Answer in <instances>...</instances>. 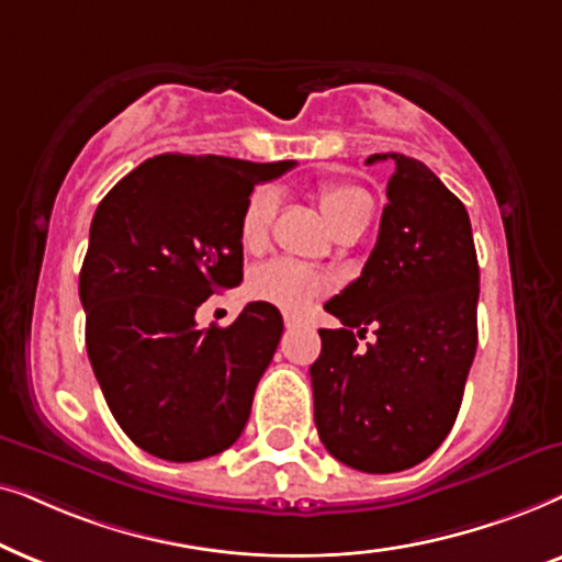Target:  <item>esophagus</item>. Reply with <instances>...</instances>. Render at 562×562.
I'll use <instances>...</instances> for the list:
<instances>
[{
	"instance_id": "obj_1",
	"label": "esophagus",
	"mask_w": 562,
	"mask_h": 562,
	"mask_svg": "<svg viewBox=\"0 0 562 562\" xmlns=\"http://www.w3.org/2000/svg\"><path fill=\"white\" fill-rule=\"evenodd\" d=\"M297 324H301V321H297L295 316H285V326H288V328H293V326H297Z\"/></svg>"
}]
</instances>
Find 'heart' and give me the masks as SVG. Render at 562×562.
I'll list each match as a JSON object with an SVG mask.
<instances>
[{"label":"heart","instance_id":"1","mask_svg":"<svg viewBox=\"0 0 562 562\" xmlns=\"http://www.w3.org/2000/svg\"><path fill=\"white\" fill-rule=\"evenodd\" d=\"M280 205V194L272 187H259L246 200L241 221H238V236L244 249L257 251L265 246L269 228ZM318 205L334 236L347 231H364L372 218V198L357 184H326L318 190ZM328 288L326 277L293 265L288 259H272L259 265L249 274V295L257 301L272 303L285 311H303L311 301Z\"/></svg>","mask_w":562,"mask_h":562}]
</instances>
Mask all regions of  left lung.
<instances>
[{"label":"left lung","instance_id":"8db88e82","mask_svg":"<svg viewBox=\"0 0 562 562\" xmlns=\"http://www.w3.org/2000/svg\"><path fill=\"white\" fill-rule=\"evenodd\" d=\"M395 161L378 244L362 274L324 308L344 328H321L311 364L321 442L362 473H398L429 458L458 418L477 347L473 228L460 203L424 161ZM376 328L359 352L358 335Z\"/></svg>","mask_w":562,"mask_h":562}]
</instances>
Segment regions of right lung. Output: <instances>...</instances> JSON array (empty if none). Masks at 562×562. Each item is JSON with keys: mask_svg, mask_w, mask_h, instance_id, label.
Here are the masks:
<instances>
[{"mask_svg": "<svg viewBox=\"0 0 562 562\" xmlns=\"http://www.w3.org/2000/svg\"><path fill=\"white\" fill-rule=\"evenodd\" d=\"M293 167L161 154L97 205L79 274L87 355L120 429L154 458H211L249 422L280 311L249 303L226 328H198L194 313L244 280L246 200Z\"/></svg>", "mask_w": 562, "mask_h": 562, "instance_id": "1", "label": "right lung"}]
</instances>
